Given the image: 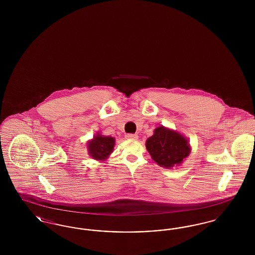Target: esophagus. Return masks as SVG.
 <instances>
[{"mask_svg":"<svg viewBox=\"0 0 255 255\" xmlns=\"http://www.w3.org/2000/svg\"><path fill=\"white\" fill-rule=\"evenodd\" d=\"M125 136H126V138H129V139H136L138 137V135L136 133H127Z\"/></svg>","mask_w":255,"mask_h":255,"instance_id":"1","label":"esophagus"}]
</instances>
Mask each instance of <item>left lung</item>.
Wrapping results in <instances>:
<instances>
[{"instance_id": "1", "label": "left lung", "mask_w": 255, "mask_h": 255, "mask_svg": "<svg viewBox=\"0 0 255 255\" xmlns=\"http://www.w3.org/2000/svg\"><path fill=\"white\" fill-rule=\"evenodd\" d=\"M146 149L158 165L166 168L182 163L190 152L186 138L162 126L158 127L146 140Z\"/></svg>"}]
</instances>
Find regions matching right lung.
I'll list each match as a JSON object with an SVG mask.
<instances>
[{
    "mask_svg": "<svg viewBox=\"0 0 255 255\" xmlns=\"http://www.w3.org/2000/svg\"><path fill=\"white\" fill-rule=\"evenodd\" d=\"M115 138L112 136H103L97 134L89 142V153L95 159H105L114 150Z\"/></svg>",
    "mask_w": 255,
    "mask_h": 255,
    "instance_id": "1",
    "label": "right lung"
}]
</instances>
